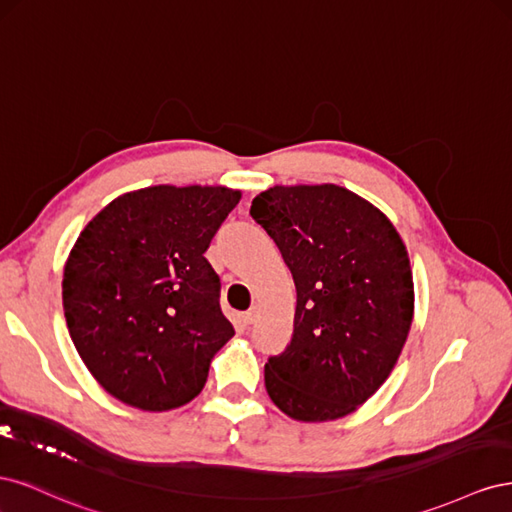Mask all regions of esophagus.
<instances>
[{
	"label": "esophagus",
	"mask_w": 512,
	"mask_h": 512,
	"mask_svg": "<svg viewBox=\"0 0 512 512\" xmlns=\"http://www.w3.org/2000/svg\"><path fill=\"white\" fill-rule=\"evenodd\" d=\"M256 318H258V312H256V309H250V312H245V314L241 316L243 324H254V322H256Z\"/></svg>",
	"instance_id": "1"
}]
</instances>
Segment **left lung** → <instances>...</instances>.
Masks as SVG:
<instances>
[{
	"label": "left lung",
	"mask_w": 512,
	"mask_h": 512,
	"mask_svg": "<svg viewBox=\"0 0 512 512\" xmlns=\"http://www.w3.org/2000/svg\"><path fill=\"white\" fill-rule=\"evenodd\" d=\"M250 215L297 288L290 346L265 365L273 404L303 423L335 421L374 395L408 339L414 282L386 215L342 185H273Z\"/></svg>",
	"instance_id": "left-lung-1"
}]
</instances>
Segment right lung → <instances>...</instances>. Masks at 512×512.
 <instances>
[{
	"label": "right lung",
	"mask_w": 512,
	"mask_h": 512,
	"mask_svg": "<svg viewBox=\"0 0 512 512\" xmlns=\"http://www.w3.org/2000/svg\"><path fill=\"white\" fill-rule=\"evenodd\" d=\"M239 200L224 185H151L117 196L81 230L61 299L74 348L108 395L166 412L203 391L235 335L203 254Z\"/></svg>",
	"instance_id": "obj_1"
}]
</instances>
